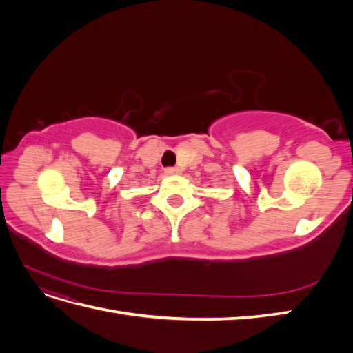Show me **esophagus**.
Wrapping results in <instances>:
<instances>
[{
	"mask_svg": "<svg viewBox=\"0 0 353 353\" xmlns=\"http://www.w3.org/2000/svg\"><path fill=\"white\" fill-rule=\"evenodd\" d=\"M176 174H179L178 168H166L165 169V175H176Z\"/></svg>",
	"mask_w": 353,
	"mask_h": 353,
	"instance_id": "1",
	"label": "esophagus"
}]
</instances>
